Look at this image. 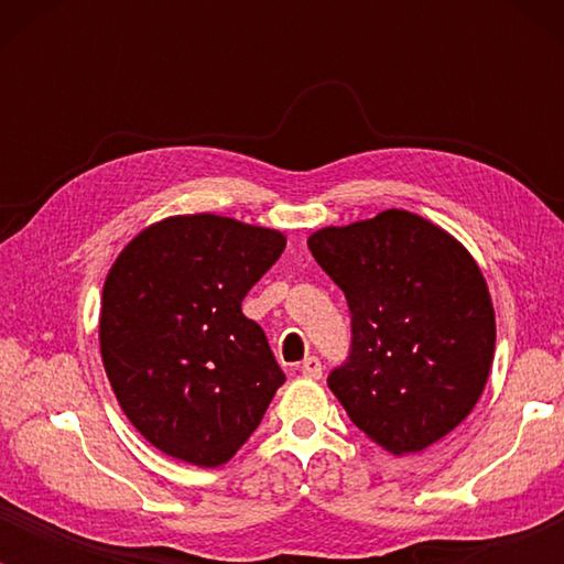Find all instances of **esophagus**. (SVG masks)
<instances>
[{
    "label": "esophagus",
    "instance_id": "obj_1",
    "mask_svg": "<svg viewBox=\"0 0 564 564\" xmlns=\"http://www.w3.org/2000/svg\"><path fill=\"white\" fill-rule=\"evenodd\" d=\"M300 372H303L305 377H311V380H321L323 375V365L318 357H307L303 365H300Z\"/></svg>",
    "mask_w": 564,
    "mask_h": 564
}]
</instances>
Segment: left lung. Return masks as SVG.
<instances>
[{
  "label": "left lung",
  "instance_id": "obj_1",
  "mask_svg": "<svg viewBox=\"0 0 564 564\" xmlns=\"http://www.w3.org/2000/svg\"><path fill=\"white\" fill-rule=\"evenodd\" d=\"M351 313L349 357L328 388L354 426L392 454L421 452L467 419L496 351L488 284L434 223L384 210L307 238Z\"/></svg>",
  "mask_w": 564,
  "mask_h": 564
}]
</instances>
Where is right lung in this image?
<instances>
[{
  "mask_svg": "<svg viewBox=\"0 0 564 564\" xmlns=\"http://www.w3.org/2000/svg\"><path fill=\"white\" fill-rule=\"evenodd\" d=\"M282 251L276 230L203 213L145 228L112 264L99 315L105 372L159 452L226 465L264 419L284 372L241 303Z\"/></svg>",
  "mask_w": 564,
  "mask_h": 564,
  "instance_id": "right-lung-1",
  "label": "right lung"
}]
</instances>
